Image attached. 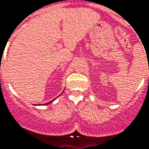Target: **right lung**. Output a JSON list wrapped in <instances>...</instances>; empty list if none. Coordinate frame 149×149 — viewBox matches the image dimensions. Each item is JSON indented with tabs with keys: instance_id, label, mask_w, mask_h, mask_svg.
Masks as SVG:
<instances>
[{
	"instance_id": "obj_1",
	"label": "right lung",
	"mask_w": 149,
	"mask_h": 149,
	"mask_svg": "<svg viewBox=\"0 0 149 149\" xmlns=\"http://www.w3.org/2000/svg\"><path fill=\"white\" fill-rule=\"evenodd\" d=\"M54 100H53V101H54ZM53 101H52V102H48V103H47V104H46V105H47V104H50V103H52V102H53Z\"/></svg>"
}]
</instances>
